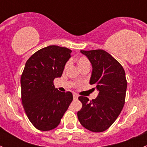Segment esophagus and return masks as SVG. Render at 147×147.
<instances>
[{
	"label": "esophagus",
	"mask_w": 147,
	"mask_h": 147,
	"mask_svg": "<svg viewBox=\"0 0 147 147\" xmlns=\"http://www.w3.org/2000/svg\"><path fill=\"white\" fill-rule=\"evenodd\" d=\"M73 99H74V100H78V96L76 94H73Z\"/></svg>",
	"instance_id": "obj_1"
}]
</instances>
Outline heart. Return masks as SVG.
<instances>
[{"instance_id": "1", "label": "heart", "mask_w": 147, "mask_h": 147, "mask_svg": "<svg viewBox=\"0 0 147 147\" xmlns=\"http://www.w3.org/2000/svg\"><path fill=\"white\" fill-rule=\"evenodd\" d=\"M77 63H78V66H79V67L81 69H84V68H86V67H90V61H89V60L87 58V57H84V56H81V57H78V58L77 59ZM69 62L66 63V64L65 65V67H64L65 70H66V69H67V67H69Z\"/></svg>"}]
</instances>
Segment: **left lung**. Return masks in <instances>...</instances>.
<instances>
[{
	"label": "left lung",
	"mask_w": 147,
	"mask_h": 147,
	"mask_svg": "<svg viewBox=\"0 0 147 147\" xmlns=\"http://www.w3.org/2000/svg\"><path fill=\"white\" fill-rule=\"evenodd\" d=\"M92 65L90 83L99 91L94 100L80 96L82 107L78 112L80 122L93 132L107 129L121 112L125 102L127 82L119 62L103 50H81ZM94 90V88H93Z\"/></svg>",
	"instance_id": "obj_1"
}]
</instances>
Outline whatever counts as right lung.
Wrapping results in <instances>:
<instances>
[{
  "label": "right lung",
  "mask_w": 147,
  "mask_h": 147,
  "mask_svg": "<svg viewBox=\"0 0 147 147\" xmlns=\"http://www.w3.org/2000/svg\"><path fill=\"white\" fill-rule=\"evenodd\" d=\"M72 50L50 45L38 50L27 60L20 78L21 100L26 115L40 131H50L60 124L72 101L71 92L54 87L55 78L63 75Z\"/></svg>",
  "instance_id": "obj_1"
}]
</instances>
